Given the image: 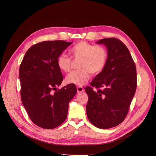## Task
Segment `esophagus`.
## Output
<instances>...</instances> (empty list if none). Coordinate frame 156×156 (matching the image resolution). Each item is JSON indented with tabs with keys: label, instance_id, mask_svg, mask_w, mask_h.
Listing matches in <instances>:
<instances>
[{
	"label": "esophagus",
	"instance_id": "esophagus-1",
	"mask_svg": "<svg viewBox=\"0 0 156 156\" xmlns=\"http://www.w3.org/2000/svg\"><path fill=\"white\" fill-rule=\"evenodd\" d=\"M83 91H84V89H83V87H77V91H78V93H81Z\"/></svg>",
	"mask_w": 156,
	"mask_h": 156
}]
</instances>
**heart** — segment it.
<instances>
[{"mask_svg": "<svg viewBox=\"0 0 156 156\" xmlns=\"http://www.w3.org/2000/svg\"><path fill=\"white\" fill-rule=\"evenodd\" d=\"M69 53L75 61L80 60L79 69L68 75L66 81L78 86L87 83L91 73L96 75L102 72L108 62V52L103 46L94 45L87 41L78 42L70 48ZM57 65L62 72L68 73L72 69V60L67 55L62 54L57 58Z\"/></svg>", "mask_w": 156, "mask_h": 156, "instance_id": "1", "label": "heart"}]
</instances>
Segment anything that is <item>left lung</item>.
I'll return each instance as SVG.
<instances>
[{"mask_svg": "<svg viewBox=\"0 0 156 156\" xmlns=\"http://www.w3.org/2000/svg\"><path fill=\"white\" fill-rule=\"evenodd\" d=\"M96 43L107 47L108 57L102 72L85 88L87 114L94 126L108 129L121 124L128 113L137 87L136 68L128 48L119 39L106 38Z\"/></svg>", "mask_w": 156, "mask_h": 156, "instance_id": "obj_1", "label": "left lung"}]
</instances>
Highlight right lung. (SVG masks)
<instances>
[{
  "mask_svg": "<svg viewBox=\"0 0 156 156\" xmlns=\"http://www.w3.org/2000/svg\"><path fill=\"white\" fill-rule=\"evenodd\" d=\"M72 42L44 41L28 50L19 69L22 104L31 121L44 129H54L66 118L68 104L77 93L74 84L57 89L63 76L57 58Z\"/></svg>",
  "mask_w": 156,
  "mask_h": 156,
  "instance_id": "1",
  "label": "right lung"
}]
</instances>
